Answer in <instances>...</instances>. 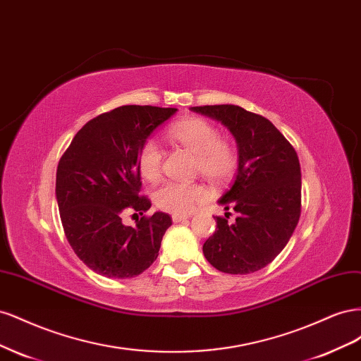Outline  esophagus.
<instances>
[{
    "mask_svg": "<svg viewBox=\"0 0 361 361\" xmlns=\"http://www.w3.org/2000/svg\"><path fill=\"white\" fill-rule=\"evenodd\" d=\"M188 215H185V214H173L171 215V220H173V223H180V221H185V220H188Z\"/></svg>",
    "mask_w": 361,
    "mask_h": 361,
    "instance_id": "esophagus-1",
    "label": "esophagus"
}]
</instances>
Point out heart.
Returning a JSON list of instances; mask_svg holds the SVG:
<instances>
[{"label": "heart", "instance_id": "b5f03b06", "mask_svg": "<svg viewBox=\"0 0 361 361\" xmlns=\"http://www.w3.org/2000/svg\"><path fill=\"white\" fill-rule=\"evenodd\" d=\"M167 137L195 155L194 169L211 182L220 183L233 176L238 169L236 147L224 138L209 120L185 118L167 129ZM137 166L141 176L155 180L162 169V149L155 140H146L138 150ZM207 190L199 182H161L154 190L157 207L171 214H188L206 200Z\"/></svg>", "mask_w": 361, "mask_h": 361}]
</instances>
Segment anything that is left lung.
<instances>
[{"mask_svg":"<svg viewBox=\"0 0 361 361\" xmlns=\"http://www.w3.org/2000/svg\"><path fill=\"white\" fill-rule=\"evenodd\" d=\"M191 110L231 129L239 147L236 179L220 200L236 221L215 216L216 228L203 255L226 274H250L274 260L301 215V167L297 152L264 116L238 105H203Z\"/></svg>","mask_w":361,"mask_h":361,"instance_id":"8db88e82","label":"left lung"}]
</instances>
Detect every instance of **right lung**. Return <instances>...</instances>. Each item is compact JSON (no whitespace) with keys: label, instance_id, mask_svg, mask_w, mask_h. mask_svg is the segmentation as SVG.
<instances>
[{"label":"right lung","instance_id":"obj_1","mask_svg":"<svg viewBox=\"0 0 361 361\" xmlns=\"http://www.w3.org/2000/svg\"><path fill=\"white\" fill-rule=\"evenodd\" d=\"M174 113L176 108L117 106L89 120L59 161L56 195L64 235L97 274L130 279L158 257L171 216L146 215L152 203L140 195L137 158L154 129ZM128 212L142 215L135 228L121 223Z\"/></svg>","mask_w":361,"mask_h":361}]
</instances>
